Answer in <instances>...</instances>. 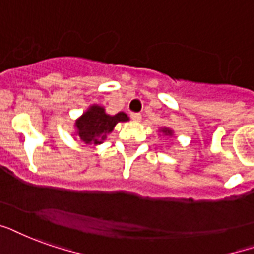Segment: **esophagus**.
Instances as JSON below:
<instances>
[{
	"instance_id": "34e87169",
	"label": "esophagus",
	"mask_w": 254,
	"mask_h": 254,
	"mask_svg": "<svg viewBox=\"0 0 254 254\" xmlns=\"http://www.w3.org/2000/svg\"><path fill=\"white\" fill-rule=\"evenodd\" d=\"M131 119L134 120V122H140L142 120V115L138 114V112H135V114H131Z\"/></svg>"
}]
</instances>
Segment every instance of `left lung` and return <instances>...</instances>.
<instances>
[{
  "label": "left lung",
  "instance_id": "obj_1",
  "mask_svg": "<svg viewBox=\"0 0 254 254\" xmlns=\"http://www.w3.org/2000/svg\"><path fill=\"white\" fill-rule=\"evenodd\" d=\"M159 132H162V134L165 135V136H173V134H174V131L170 128H167V127L159 128Z\"/></svg>",
  "mask_w": 254,
  "mask_h": 254
}]
</instances>
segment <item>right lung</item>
<instances>
[{
    "mask_svg": "<svg viewBox=\"0 0 254 254\" xmlns=\"http://www.w3.org/2000/svg\"><path fill=\"white\" fill-rule=\"evenodd\" d=\"M127 120H129V118L125 112L108 115L104 107L92 104L79 119H76L75 135L85 144L98 146L106 140L107 135L111 134L118 123Z\"/></svg>",
    "mask_w": 254,
    "mask_h": 254,
    "instance_id": "add662e5",
    "label": "right lung"
}]
</instances>
